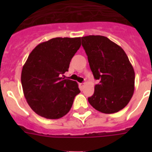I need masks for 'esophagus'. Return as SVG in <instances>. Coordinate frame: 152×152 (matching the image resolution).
Returning <instances> with one entry per match:
<instances>
[{
    "instance_id": "obj_1",
    "label": "esophagus",
    "mask_w": 152,
    "mask_h": 152,
    "mask_svg": "<svg viewBox=\"0 0 152 152\" xmlns=\"http://www.w3.org/2000/svg\"><path fill=\"white\" fill-rule=\"evenodd\" d=\"M80 85L81 87H83V86L85 85V83H80Z\"/></svg>"
}]
</instances>
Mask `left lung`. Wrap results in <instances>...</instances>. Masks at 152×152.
Here are the masks:
<instances>
[{
  "label": "left lung",
  "mask_w": 152,
  "mask_h": 152,
  "mask_svg": "<svg viewBox=\"0 0 152 152\" xmlns=\"http://www.w3.org/2000/svg\"><path fill=\"white\" fill-rule=\"evenodd\" d=\"M91 70L99 83L88 102L98 111L117 113L125 108L134 93L135 72L123 49L102 35L82 37Z\"/></svg>",
  "instance_id": "8db88e82"
}]
</instances>
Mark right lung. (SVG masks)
I'll list each match as a JSON object with an SVG mask.
<instances>
[{
	"label": "right lung",
	"mask_w": 152,
	"mask_h": 152,
	"mask_svg": "<svg viewBox=\"0 0 152 152\" xmlns=\"http://www.w3.org/2000/svg\"><path fill=\"white\" fill-rule=\"evenodd\" d=\"M80 39H50L39 44L27 57L21 83L27 103L38 115L47 119L62 118L80 92L76 81L61 77L69 71L72 58L81 46Z\"/></svg>",
	"instance_id": "1"
}]
</instances>
